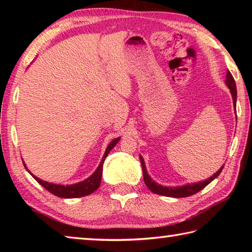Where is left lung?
<instances>
[{
    "label": "left lung",
    "mask_w": 252,
    "mask_h": 252,
    "mask_svg": "<svg viewBox=\"0 0 252 252\" xmlns=\"http://www.w3.org/2000/svg\"><path fill=\"white\" fill-rule=\"evenodd\" d=\"M224 82H225V85H227V87L230 89V93H231L232 100H233V105H234V108H236V102H237L236 82H234L233 76L231 75V73H230L229 71H227V75H225ZM140 161H141V165H142V170H143L144 183H146V186L149 188V189H150V191H152V192L156 194H161V195H165V197H171V198H186V197H190V195L199 192L200 190H202L204 187H207L211 181L215 180V179L219 176L223 169V167H221L215 174H212V177H210L209 179H206L204 181H200V182H195V183H187V185L178 186V187H165V186H161V185H159V183H157L150 176H149L147 172L146 163H144V160L141 156H140Z\"/></svg>",
    "instance_id": "obj_1"
}]
</instances>
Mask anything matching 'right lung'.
Masks as SVG:
<instances>
[{"label": "right lung", "mask_w": 252, "mask_h": 252, "mask_svg": "<svg viewBox=\"0 0 252 252\" xmlns=\"http://www.w3.org/2000/svg\"><path fill=\"white\" fill-rule=\"evenodd\" d=\"M121 138H116L114 140H112L109 143V146L106 147V150L104 152L103 157H102V160L100 162L99 167L96 168V170L94 172H93L90 177L88 179H85V180L78 182V183H74V185H57V183H51V182H46L44 180H42V179L37 178L32 174L31 172L29 171L27 165L23 162L24 167L27 168L28 171L30 172V174L35 179V180L40 183L42 187H44L46 190L49 191L54 195H57V197L60 198H65V199H72V198H80V197H85V195H89L94 192V191L97 189V188L100 187L101 185V178H102V171H103V163H104V160L106 156L109 155V152L112 150V149L116 147V144L120 141ZM23 161V160H22Z\"/></svg>", "instance_id": "right-lung-1"}]
</instances>
